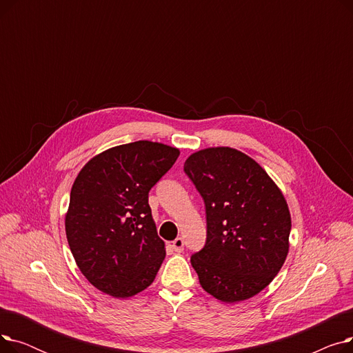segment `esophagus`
<instances>
[{
  "mask_svg": "<svg viewBox=\"0 0 353 353\" xmlns=\"http://www.w3.org/2000/svg\"><path fill=\"white\" fill-rule=\"evenodd\" d=\"M169 246H170V249H172V250H174L176 253H181V252H183V248H184L183 239H181V237L174 239L173 242H170V243H169Z\"/></svg>",
  "mask_w": 353,
  "mask_h": 353,
  "instance_id": "34e87169",
  "label": "esophagus"
}]
</instances>
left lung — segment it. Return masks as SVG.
Returning <instances> with one entry per match:
<instances>
[{"instance_id": "left-lung-1", "label": "left lung", "mask_w": 353, "mask_h": 353, "mask_svg": "<svg viewBox=\"0 0 353 353\" xmlns=\"http://www.w3.org/2000/svg\"><path fill=\"white\" fill-rule=\"evenodd\" d=\"M184 172L206 206V245L190 259L201 288L226 303L253 298L289 253L292 220L282 190L261 164L232 147L190 154Z\"/></svg>"}]
</instances>
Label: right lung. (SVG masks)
I'll list each match as a JSON object with an SVG mask.
<instances>
[{
    "label": "right lung",
    "instance_id": "1",
    "mask_svg": "<svg viewBox=\"0 0 353 353\" xmlns=\"http://www.w3.org/2000/svg\"><path fill=\"white\" fill-rule=\"evenodd\" d=\"M180 152L140 140L92 157L71 188L65 214L70 250L85 279L117 299L150 286L164 261L148 192Z\"/></svg>",
    "mask_w": 353,
    "mask_h": 353
}]
</instances>
